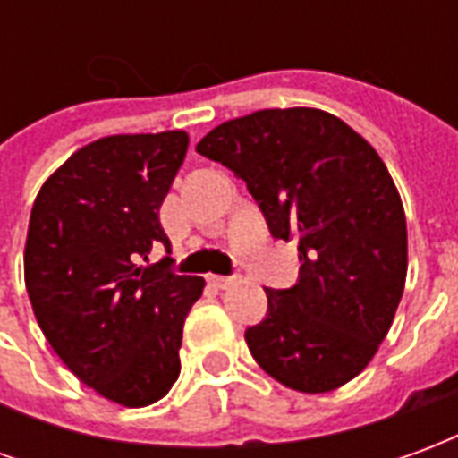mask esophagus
Listing matches in <instances>:
<instances>
[{
  "label": "esophagus",
  "mask_w": 458,
  "mask_h": 458,
  "mask_svg": "<svg viewBox=\"0 0 458 458\" xmlns=\"http://www.w3.org/2000/svg\"><path fill=\"white\" fill-rule=\"evenodd\" d=\"M208 282H210V284H213V287L228 289V287H233V284H235L238 279H235V277H220V275H210Z\"/></svg>",
  "instance_id": "esophagus-1"
}]
</instances>
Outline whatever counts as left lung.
Masks as SVG:
<instances>
[{
    "label": "left lung",
    "instance_id": "8db88e82",
    "mask_svg": "<svg viewBox=\"0 0 458 458\" xmlns=\"http://www.w3.org/2000/svg\"><path fill=\"white\" fill-rule=\"evenodd\" d=\"M199 154L248 183L275 238L299 242V282L267 292L245 331L259 368L297 393L363 373L393 327L407 277V223L368 141L317 107L258 110L210 130Z\"/></svg>",
    "mask_w": 458,
    "mask_h": 458
}]
</instances>
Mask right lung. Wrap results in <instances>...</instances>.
I'll return each mask as SVG.
<instances>
[{"instance_id":"right-lung-1","label":"right lung","mask_w":458,"mask_h":458,"mask_svg":"<svg viewBox=\"0 0 458 458\" xmlns=\"http://www.w3.org/2000/svg\"><path fill=\"white\" fill-rule=\"evenodd\" d=\"M189 149L183 130L113 134L71 154L31 208L24 279L65 368L122 407H147L181 373L183 321L203 277L147 262L171 242L159 208Z\"/></svg>"}]
</instances>
